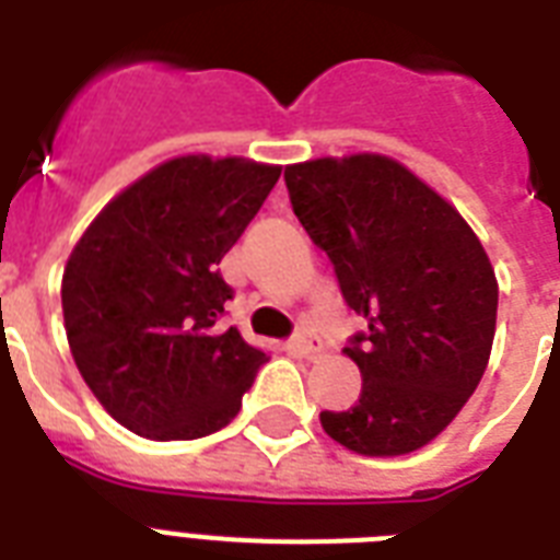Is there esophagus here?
<instances>
[{"label":"esophagus","instance_id":"34e87169","mask_svg":"<svg viewBox=\"0 0 560 560\" xmlns=\"http://www.w3.org/2000/svg\"><path fill=\"white\" fill-rule=\"evenodd\" d=\"M293 349H296L299 354H305V358H316V354L323 351V342L316 340L307 328H302V331H296V337H293Z\"/></svg>","mask_w":560,"mask_h":560}]
</instances>
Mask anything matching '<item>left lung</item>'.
Masks as SVG:
<instances>
[{"label": "left lung", "mask_w": 560, "mask_h": 560, "mask_svg": "<svg viewBox=\"0 0 560 560\" xmlns=\"http://www.w3.org/2000/svg\"><path fill=\"white\" fill-rule=\"evenodd\" d=\"M284 183L346 305L366 319L346 346L360 398L319 412L323 430L363 456L424 447L488 366L497 279L486 249L451 202L381 153L290 165Z\"/></svg>", "instance_id": "left-lung-1"}]
</instances>
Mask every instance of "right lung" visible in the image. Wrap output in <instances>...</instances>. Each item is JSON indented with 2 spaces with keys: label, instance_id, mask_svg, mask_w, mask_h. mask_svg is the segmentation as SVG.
Returning a JSON list of instances; mask_svg holds the SVG:
<instances>
[{
  "label": "right lung",
  "instance_id": "right-lung-1",
  "mask_svg": "<svg viewBox=\"0 0 560 560\" xmlns=\"http://www.w3.org/2000/svg\"><path fill=\"white\" fill-rule=\"evenodd\" d=\"M279 174L237 156L171 160L109 200L69 255V349L127 430L186 442L237 416L267 354L220 323L235 290L218 264Z\"/></svg>",
  "mask_w": 560,
  "mask_h": 560
}]
</instances>
